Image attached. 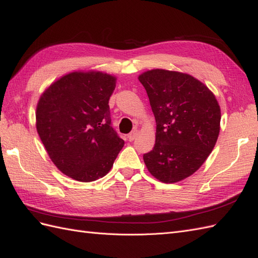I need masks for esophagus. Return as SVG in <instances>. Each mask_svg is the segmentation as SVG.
<instances>
[{
  "mask_svg": "<svg viewBox=\"0 0 258 258\" xmlns=\"http://www.w3.org/2000/svg\"><path fill=\"white\" fill-rule=\"evenodd\" d=\"M137 134H139V132H137V130L132 131L131 133L127 135V139H128V141H130V142H133V141L136 139Z\"/></svg>",
  "mask_w": 258,
  "mask_h": 258,
  "instance_id": "esophagus-1",
  "label": "esophagus"
}]
</instances>
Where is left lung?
<instances>
[{"instance_id": "obj_1", "label": "left lung", "mask_w": 258, "mask_h": 258, "mask_svg": "<svg viewBox=\"0 0 258 258\" xmlns=\"http://www.w3.org/2000/svg\"><path fill=\"white\" fill-rule=\"evenodd\" d=\"M156 119L153 151L144 154L148 171L173 183L191 176L212 152L221 109L213 92L188 74L153 69L139 76Z\"/></svg>"}]
</instances>
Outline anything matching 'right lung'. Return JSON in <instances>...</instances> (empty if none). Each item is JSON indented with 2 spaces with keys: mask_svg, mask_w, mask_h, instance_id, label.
<instances>
[{
  "mask_svg": "<svg viewBox=\"0 0 258 258\" xmlns=\"http://www.w3.org/2000/svg\"><path fill=\"white\" fill-rule=\"evenodd\" d=\"M115 86L116 78L102 71H74L38 100L36 128L48 156L77 181L104 177L124 146L111 126L109 100Z\"/></svg>",
  "mask_w": 258,
  "mask_h": 258,
  "instance_id": "right-lung-1",
  "label": "right lung"
}]
</instances>
